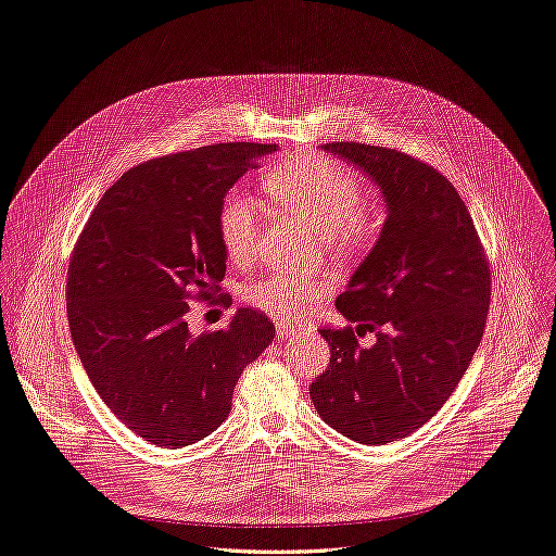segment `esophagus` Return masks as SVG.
Segmentation results:
<instances>
[{
	"label": "esophagus",
	"mask_w": 556,
	"mask_h": 556,
	"mask_svg": "<svg viewBox=\"0 0 556 556\" xmlns=\"http://www.w3.org/2000/svg\"><path fill=\"white\" fill-rule=\"evenodd\" d=\"M276 330H278V337H282V339H287V337H292V334H296L301 328H296V326H289V324H278L276 326Z\"/></svg>",
	"instance_id": "34e87169"
}]
</instances>
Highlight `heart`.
Returning a JSON list of instances; mask_svg holds the SVG:
<instances>
[{
	"instance_id": "b5f03b06",
	"label": "heart",
	"mask_w": 556,
	"mask_h": 556,
	"mask_svg": "<svg viewBox=\"0 0 556 556\" xmlns=\"http://www.w3.org/2000/svg\"><path fill=\"white\" fill-rule=\"evenodd\" d=\"M264 185L271 197L292 210L341 253H359L378 237V217L362 205L359 176L334 157L301 151L269 169ZM262 213L253 197L232 190L217 210V235L226 257L247 267L260 251ZM324 282L274 274L244 289L247 301L278 321H294L324 294Z\"/></svg>"
}]
</instances>
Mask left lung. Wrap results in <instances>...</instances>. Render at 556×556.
Listing matches in <instances>:
<instances>
[{
  "label": "left lung",
  "instance_id": "8db88e82",
  "mask_svg": "<svg viewBox=\"0 0 556 556\" xmlns=\"http://www.w3.org/2000/svg\"><path fill=\"white\" fill-rule=\"evenodd\" d=\"M321 149L371 176L387 222L334 301L355 328H319L330 364L309 399L343 437L382 445L426 426L466 374L486 326L489 260L455 185L432 165L362 142ZM366 331L377 343L364 350Z\"/></svg>",
  "mask_w": 556,
  "mask_h": 556
}]
</instances>
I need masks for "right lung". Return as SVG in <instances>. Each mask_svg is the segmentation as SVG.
<instances>
[{"label":"right lung","instance_id":"1","mask_svg":"<svg viewBox=\"0 0 556 556\" xmlns=\"http://www.w3.org/2000/svg\"><path fill=\"white\" fill-rule=\"evenodd\" d=\"M271 151L224 142L136 165L103 192L74 244V349L101 401L153 445L182 447L215 432L247 364L276 337L274 321L251 307L215 332L188 328V303L222 292L219 203Z\"/></svg>","mask_w":556,"mask_h":556}]
</instances>
